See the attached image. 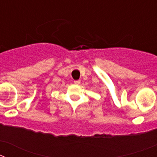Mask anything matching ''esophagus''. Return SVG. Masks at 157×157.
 Instances as JSON below:
<instances>
[{"label":"esophagus","mask_w":157,"mask_h":157,"mask_svg":"<svg viewBox=\"0 0 157 157\" xmlns=\"http://www.w3.org/2000/svg\"><path fill=\"white\" fill-rule=\"evenodd\" d=\"M74 82L75 84H76V85H79L81 81H80V80H75V81H74Z\"/></svg>","instance_id":"1"}]
</instances>
